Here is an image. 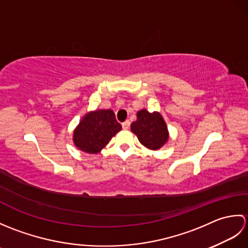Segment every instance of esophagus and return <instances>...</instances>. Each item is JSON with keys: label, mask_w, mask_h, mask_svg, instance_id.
<instances>
[{"label": "esophagus", "mask_w": 248, "mask_h": 248, "mask_svg": "<svg viewBox=\"0 0 248 248\" xmlns=\"http://www.w3.org/2000/svg\"><path fill=\"white\" fill-rule=\"evenodd\" d=\"M123 128L124 130H128L130 128V121L129 120H125L124 123H123Z\"/></svg>", "instance_id": "1"}]
</instances>
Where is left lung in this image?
Listing matches in <instances>:
<instances>
[{"label":"left lung","mask_w":248,"mask_h":248,"mask_svg":"<svg viewBox=\"0 0 248 248\" xmlns=\"http://www.w3.org/2000/svg\"><path fill=\"white\" fill-rule=\"evenodd\" d=\"M131 131L140 143L148 149L157 150L168 140V130L164 118L159 112L149 113L146 108L138 112V119L131 124Z\"/></svg>","instance_id":"1"}]
</instances>
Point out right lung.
Listing matches in <instances>:
<instances>
[{"mask_svg":"<svg viewBox=\"0 0 248 248\" xmlns=\"http://www.w3.org/2000/svg\"><path fill=\"white\" fill-rule=\"evenodd\" d=\"M120 130L121 124L112 109H97L81 119L73 131V143L84 152L98 154Z\"/></svg>","mask_w":248,"mask_h":248,"instance_id":"obj_1","label":"right lung"}]
</instances>
